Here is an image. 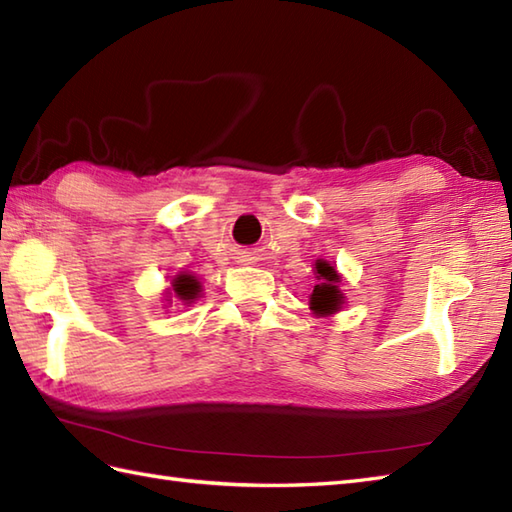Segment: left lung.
I'll use <instances>...</instances> for the list:
<instances>
[{"label": "left lung", "mask_w": 512, "mask_h": 512, "mask_svg": "<svg viewBox=\"0 0 512 512\" xmlns=\"http://www.w3.org/2000/svg\"><path fill=\"white\" fill-rule=\"evenodd\" d=\"M317 279H321V284L314 286L312 295H310V310L319 317H328V314L339 312L343 306V295L339 290V273L336 268L328 262L319 259L317 264Z\"/></svg>", "instance_id": "obj_1"}]
</instances>
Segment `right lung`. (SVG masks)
Segmentation results:
<instances>
[{
    "label": "right lung",
    "instance_id": "obj_1",
    "mask_svg": "<svg viewBox=\"0 0 512 512\" xmlns=\"http://www.w3.org/2000/svg\"><path fill=\"white\" fill-rule=\"evenodd\" d=\"M173 295H176L184 303H191L200 295V281L193 275H178L176 279H173Z\"/></svg>",
    "mask_w": 512,
    "mask_h": 512
}]
</instances>
